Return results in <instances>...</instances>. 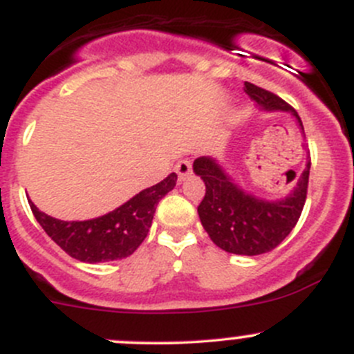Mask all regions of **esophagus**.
I'll return each instance as SVG.
<instances>
[{"label": "esophagus", "mask_w": 354, "mask_h": 354, "mask_svg": "<svg viewBox=\"0 0 354 354\" xmlns=\"http://www.w3.org/2000/svg\"><path fill=\"white\" fill-rule=\"evenodd\" d=\"M174 169H176L180 180H187L189 174H192V162H189L188 159H183V161L178 162Z\"/></svg>", "instance_id": "esophagus-1"}]
</instances>
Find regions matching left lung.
I'll list each match as a JSON object with an SVG mask.
<instances>
[{"instance_id":"8db88e82","label":"left lung","mask_w":354,"mask_h":354,"mask_svg":"<svg viewBox=\"0 0 354 354\" xmlns=\"http://www.w3.org/2000/svg\"><path fill=\"white\" fill-rule=\"evenodd\" d=\"M244 91L261 110L288 111L304 132L299 113L280 96L248 81ZM193 171L205 183L198 215L214 244L232 254L258 256L277 248L299 222L307 198L310 159L292 192L280 200H265L244 192L210 156L195 159Z\"/></svg>"}]
</instances>
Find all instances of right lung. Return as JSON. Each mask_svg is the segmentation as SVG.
I'll return each instance as SVG.
<instances>
[{
	"mask_svg": "<svg viewBox=\"0 0 354 354\" xmlns=\"http://www.w3.org/2000/svg\"><path fill=\"white\" fill-rule=\"evenodd\" d=\"M176 173L142 189L113 212L89 221H59L44 214L30 200V208L47 236L71 258L83 263L124 259L146 239L159 200L176 187Z\"/></svg>",
	"mask_w": 354,
	"mask_h": 354,
	"instance_id": "right-lung-1",
	"label": "right lung"
}]
</instances>
